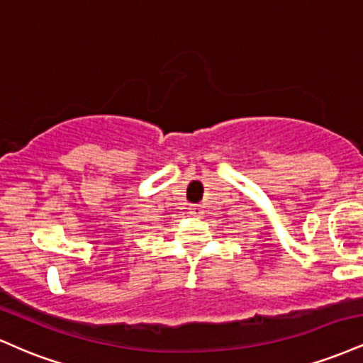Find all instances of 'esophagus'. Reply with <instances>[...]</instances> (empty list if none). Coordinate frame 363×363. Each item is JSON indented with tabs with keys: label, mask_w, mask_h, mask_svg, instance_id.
Returning a JSON list of instances; mask_svg holds the SVG:
<instances>
[{
	"label": "esophagus",
	"mask_w": 363,
	"mask_h": 363,
	"mask_svg": "<svg viewBox=\"0 0 363 363\" xmlns=\"http://www.w3.org/2000/svg\"><path fill=\"white\" fill-rule=\"evenodd\" d=\"M189 213L194 215V216L203 215V208H201V205H191V206H189Z\"/></svg>",
	"instance_id": "esophagus-1"
}]
</instances>
